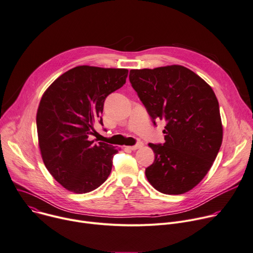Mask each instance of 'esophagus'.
Returning a JSON list of instances; mask_svg holds the SVG:
<instances>
[{"instance_id":"34e87169","label":"esophagus","mask_w":253,"mask_h":253,"mask_svg":"<svg viewBox=\"0 0 253 253\" xmlns=\"http://www.w3.org/2000/svg\"><path fill=\"white\" fill-rule=\"evenodd\" d=\"M142 146H143V142H138V143H137V144L134 145V146H126V148H128V149H130V150H137V149L141 148Z\"/></svg>"}]
</instances>
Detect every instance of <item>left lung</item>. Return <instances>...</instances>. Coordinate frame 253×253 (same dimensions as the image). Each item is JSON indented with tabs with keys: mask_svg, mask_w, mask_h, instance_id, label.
I'll return each mask as SVG.
<instances>
[{
	"mask_svg": "<svg viewBox=\"0 0 253 253\" xmlns=\"http://www.w3.org/2000/svg\"><path fill=\"white\" fill-rule=\"evenodd\" d=\"M129 80L153 123L167 122L164 145L148 144L155 156L145 169L148 181L166 195L191 191L210 170L223 140L214 90L177 64L131 70Z\"/></svg>",
	"mask_w": 253,
	"mask_h": 253,
	"instance_id": "left-lung-1",
	"label": "left lung"
}]
</instances>
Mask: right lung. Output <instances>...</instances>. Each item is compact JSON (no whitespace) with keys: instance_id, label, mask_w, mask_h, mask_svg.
Masks as SVG:
<instances>
[{"instance_id":"add662e5","label":"right lung","mask_w":253,"mask_h":253,"mask_svg":"<svg viewBox=\"0 0 253 253\" xmlns=\"http://www.w3.org/2000/svg\"><path fill=\"white\" fill-rule=\"evenodd\" d=\"M126 68L80 65L58 77L40 100L36 125L43 163L67 191L84 194L108 178L112 159L120 149L88 136L101 115L108 95L120 88Z\"/></svg>"}]
</instances>
